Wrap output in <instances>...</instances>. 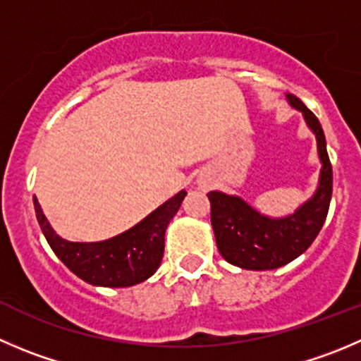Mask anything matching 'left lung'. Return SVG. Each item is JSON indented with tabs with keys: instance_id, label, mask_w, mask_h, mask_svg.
<instances>
[{
	"instance_id": "left-lung-1",
	"label": "left lung",
	"mask_w": 361,
	"mask_h": 361,
	"mask_svg": "<svg viewBox=\"0 0 361 361\" xmlns=\"http://www.w3.org/2000/svg\"><path fill=\"white\" fill-rule=\"evenodd\" d=\"M290 104L303 113L308 127L315 133L322 170L314 197L287 218L271 219L259 214L239 197L211 191V223L216 245L226 262L243 269L266 271L286 266L298 259L314 243L326 221L333 191V171L322 127L317 116L294 95Z\"/></svg>"
}]
</instances>
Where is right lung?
<instances>
[{
  "label": "right lung",
  "mask_w": 361,
  "mask_h": 361,
  "mask_svg": "<svg viewBox=\"0 0 361 361\" xmlns=\"http://www.w3.org/2000/svg\"><path fill=\"white\" fill-rule=\"evenodd\" d=\"M184 197L186 191H180L138 225L101 243H71L58 238L37 198H33V205L51 250L75 276L92 286L131 287L152 276L159 267L164 252V232Z\"/></svg>",
  "instance_id": "obj_1"
}]
</instances>
